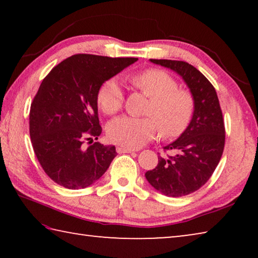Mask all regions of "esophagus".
Here are the masks:
<instances>
[{
    "label": "esophagus",
    "mask_w": 258,
    "mask_h": 258,
    "mask_svg": "<svg viewBox=\"0 0 258 258\" xmlns=\"http://www.w3.org/2000/svg\"><path fill=\"white\" fill-rule=\"evenodd\" d=\"M117 152H118V154H132V152H134V150L125 147H117Z\"/></svg>",
    "instance_id": "1"
}]
</instances>
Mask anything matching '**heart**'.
I'll return each instance as SVG.
<instances>
[{
  "label": "heart",
  "mask_w": 258,
  "mask_h": 258,
  "mask_svg": "<svg viewBox=\"0 0 258 258\" xmlns=\"http://www.w3.org/2000/svg\"><path fill=\"white\" fill-rule=\"evenodd\" d=\"M132 83L151 98L147 113L151 117L121 116L107 126L111 142L120 147L137 149L155 137L160 130L165 138H175L184 132L195 109V100L186 90L178 89L175 78L160 69H148L132 77ZM98 104L107 115H112L123 106L124 94L119 82L110 78L100 86Z\"/></svg>",
  "instance_id": "heart-1"
}]
</instances>
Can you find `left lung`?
Instances as JSON below:
<instances>
[{"instance_id":"1","label":"left lung","mask_w":258,"mask_h":258,"mask_svg":"<svg viewBox=\"0 0 258 258\" xmlns=\"http://www.w3.org/2000/svg\"><path fill=\"white\" fill-rule=\"evenodd\" d=\"M182 77L195 100L189 125L175 141L164 147L176 155L158 157V165L146 173L147 181L167 197H183L200 189L221 160L225 142L223 116L214 86L197 68L184 61L150 59Z\"/></svg>"}]
</instances>
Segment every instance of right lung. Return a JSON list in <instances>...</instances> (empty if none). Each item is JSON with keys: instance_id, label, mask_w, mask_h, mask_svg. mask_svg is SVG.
<instances>
[{"instance_id": "1", "label": "right lung", "mask_w": 258, "mask_h": 258, "mask_svg": "<svg viewBox=\"0 0 258 258\" xmlns=\"http://www.w3.org/2000/svg\"><path fill=\"white\" fill-rule=\"evenodd\" d=\"M138 58L75 54L49 73L33 100L29 134L35 155L51 180L67 189L92 185L117 156L115 146L84 140L102 132L98 117V91Z\"/></svg>"}]
</instances>
